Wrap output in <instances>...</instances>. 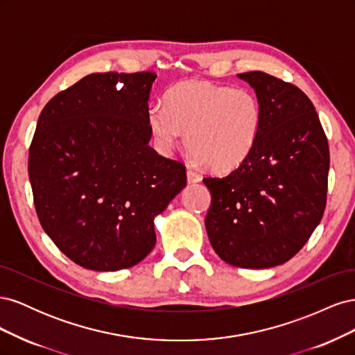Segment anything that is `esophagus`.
Instances as JSON below:
<instances>
[{
  "mask_svg": "<svg viewBox=\"0 0 355 355\" xmlns=\"http://www.w3.org/2000/svg\"><path fill=\"white\" fill-rule=\"evenodd\" d=\"M187 176H188V182H189V184H196V182H200V180H201V175L197 173V171L192 170V168H188Z\"/></svg>",
  "mask_w": 355,
  "mask_h": 355,
  "instance_id": "esophagus-1",
  "label": "esophagus"
}]
</instances>
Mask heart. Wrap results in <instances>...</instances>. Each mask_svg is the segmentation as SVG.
I'll return each mask as SVG.
<instances>
[{
  "mask_svg": "<svg viewBox=\"0 0 355 355\" xmlns=\"http://www.w3.org/2000/svg\"><path fill=\"white\" fill-rule=\"evenodd\" d=\"M148 125L164 149L175 146L180 132H187V149L201 166L230 171L253 151L262 106L250 89L188 80L166 92L164 105L149 108Z\"/></svg>",
  "mask_w": 355,
  "mask_h": 355,
  "instance_id": "obj_1",
  "label": "heart"
}]
</instances>
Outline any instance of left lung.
Here are the masks:
<instances>
[{"label":"left lung","mask_w":355,"mask_h":355,"mask_svg":"<svg viewBox=\"0 0 355 355\" xmlns=\"http://www.w3.org/2000/svg\"><path fill=\"white\" fill-rule=\"evenodd\" d=\"M256 92L262 127L230 175L204 178L210 244L222 261L271 268L302 249L326 209L329 144L318 114L296 85L261 71L239 73Z\"/></svg>","instance_id":"obj_1"}]
</instances>
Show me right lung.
<instances>
[{
	"instance_id": "right-lung-1",
	"label": "right lung",
	"mask_w": 355,
	"mask_h": 355,
	"mask_svg": "<svg viewBox=\"0 0 355 355\" xmlns=\"http://www.w3.org/2000/svg\"><path fill=\"white\" fill-rule=\"evenodd\" d=\"M157 73H90L41 111L28 173L42 230L93 271L130 268L154 249V218L187 185L179 159L148 145Z\"/></svg>"
}]
</instances>
